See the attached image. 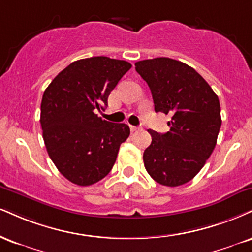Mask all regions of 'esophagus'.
<instances>
[{"mask_svg": "<svg viewBox=\"0 0 252 252\" xmlns=\"http://www.w3.org/2000/svg\"><path fill=\"white\" fill-rule=\"evenodd\" d=\"M139 129V126H130V130L131 131H137V130Z\"/></svg>", "mask_w": 252, "mask_h": 252, "instance_id": "obj_1", "label": "esophagus"}]
</instances>
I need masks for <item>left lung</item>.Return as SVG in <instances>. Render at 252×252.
Here are the masks:
<instances>
[{
    "instance_id": "left-lung-1",
    "label": "left lung",
    "mask_w": 252,
    "mask_h": 252,
    "mask_svg": "<svg viewBox=\"0 0 252 252\" xmlns=\"http://www.w3.org/2000/svg\"><path fill=\"white\" fill-rule=\"evenodd\" d=\"M135 69L150 88L156 113L171 115L168 132L148 130L151 144L143 154L145 169L162 186L188 183L215 149L222 124L220 99L195 69L180 61L143 60Z\"/></svg>"
}]
</instances>
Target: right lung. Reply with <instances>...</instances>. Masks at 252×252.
Listing matches in <instances>:
<instances>
[{
    "label": "right lung",
    "instance_id": "1",
    "mask_svg": "<svg viewBox=\"0 0 252 252\" xmlns=\"http://www.w3.org/2000/svg\"><path fill=\"white\" fill-rule=\"evenodd\" d=\"M131 64L96 56L63 69L44 90L41 126L48 155L68 181L81 187L104 178L116 162L120 145L129 137L124 123L103 120L96 113Z\"/></svg>",
    "mask_w": 252,
    "mask_h": 252
}]
</instances>
